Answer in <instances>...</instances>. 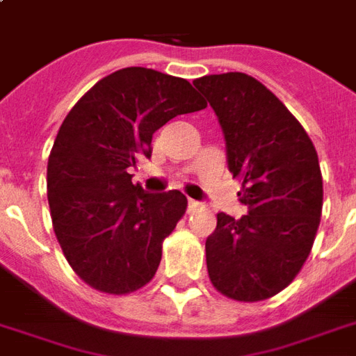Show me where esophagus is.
<instances>
[{
    "label": "esophagus",
    "instance_id": "obj_1",
    "mask_svg": "<svg viewBox=\"0 0 356 356\" xmlns=\"http://www.w3.org/2000/svg\"><path fill=\"white\" fill-rule=\"evenodd\" d=\"M186 206H188V209H198V208H200V202H196V200H193V198H188Z\"/></svg>",
    "mask_w": 356,
    "mask_h": 356
}]
</instances>
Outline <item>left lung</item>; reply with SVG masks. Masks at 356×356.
Listing matches in <instances>:
<instances>
[{"mask_svg":"<svg viewBox=\"0 0 356 356\" xmlns=\"http://www.w3.org/2000/svg\"><path fill=\"white\" fill-rule=\"evenodd\" d=\"M223 129L227 165L240 179V219L217 213L206 240L211 282L227 298L282 291L311 254L321 223L322 175L305 129L261 81L242 72L194 80Z\"/></svg>","mask_w":356,"mask_h":356,"instance_id":"1","label":"left lung"}]
</instances>
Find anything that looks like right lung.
<instances>
[{
	"instance_id": "right-lung-1",
	"label": "right lung",
	"mask_w": 356,
	"mask_h": 356,
	"mask_svg": "<svg viewBox=\"0 0 356 356\" xmlns=\"http://www.w3.org/2000/svg\"><path fill=\"white\" fill-rule=\"evenodd\" d=\"M202 108L186 80L131 66L97 81L65 118L47 163V200L65 257L95 290L129 293L154 276L186 198L147 193L129 171L150 160L156 129Z\"/></svg>"
}]
</instances>
